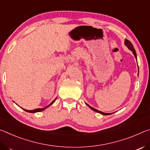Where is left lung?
Listing matches in <instances>:
<instances>
[{
  "instance_id": "8db88e82",
  "label": "left lung",
  "mask_w": 150,
  "mask_h": 150,
  "mask_svg": "<svg viewBox=\"0 0 150 150\" xmlns=\"http://www.w3.org/2000/svg\"><path fill=\"white\" fill-rule=\"evenodd\" d=\"M124 44H125V45H126L127 48H128V49L129 50H130L132 52V53L134 54V56H135V58H136V59L137 60V55H136V50H135V49H134V46H133V45H132V44L130 42H129L128 40H127V39H126V40H125V42H124ZM138 72H139V69H138ZM86 104L88 107L90 108V109H92L93 111H94V112H98V113H100V114H102V115H104V116H106V115H110L111 114H109V113H104V112H101V111H99V110H96V109H95V108H92V107H91L90 106V105H88V104H86Z\"/></svg>"
}]
</instances>
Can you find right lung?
<instances>
[{"label": "right lung", "mask_w": 150, "mask_h": 150, "mask_svg": "<svg viewBox=\"0 0 150 150\" xmlns=\"http://www.w3.org/2000/svg\"><path fill=\"white\" fill-rule=\"evenodd\" d=\"M56 98H56V99H54L53 100V101L50 103V104H49L48 105H47V106L46 107H45V108H37V109H35V110H25V109H23L24 111H26V112H30V113H36V112H41V111H43V110H45V109H46L48 107V106H50V105H52L54 102V101L55 100H56Z\"/></svg>", "instance_id": "right-lung-1"}]
</instances>
